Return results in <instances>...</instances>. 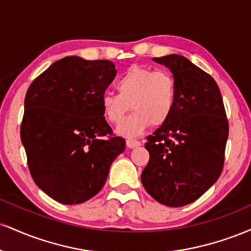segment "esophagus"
<instances>
[{"instance_id":"34e87169","label":"esophagus","mask_w":251,"mask_h":251,"mask_svg":"<svg viewBox=\"0 0 251 251\" xmlns=\"http://www.w3.org/2000/svg\"><path fill=\"white\" fill-rule=\"evenodd\" d=\"M126 145H127L128 149H134V148H138V146L142 145V143L138 142V140H135V139H127L126 140Z\"/></svg>"}]
</instances>
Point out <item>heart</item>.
Returning <instances> with one entry per match:
<instances>
[{"label": "heart", "mask_w": 251, "mask_h": 251, "mask_svg": "<svg viewBox=\"0 0 251 251\" xmlns=\"http://www.w3.org/2000/svg\"><path fill=\"white\" fill-rule=\"evenodd\" d=\"M118 93L105 92L100 98L103 117L111 124H119L118 133L138 137L150 125H164L171 117L177 98L176 80L168 71L132 66L117 81Z\"/></svg>", "instance_id": "heart-1"}]
</instances>
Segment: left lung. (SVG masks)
<instances>
[{
  "label": "left lung",
  "instance_id": "8db88e82",
  "mask_svg": "<svg viewBox=\"0 0 251 251\" xmlns=\"http://www.w3.org/2000/svg\"><path fill=\"white\" fill-rule=\"evenodd\" d=\"M153 61L171 71L177 98L170 119L148 137L150 160L142 183L159 203L184 206L220 178L229 124L214 77L177 54Z\"/></svg>",
  "mask_w": 251,
  "mask_h": 251
}]
</instances>
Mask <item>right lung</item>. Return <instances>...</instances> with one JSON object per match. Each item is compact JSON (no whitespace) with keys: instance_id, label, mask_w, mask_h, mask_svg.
Masks as SVG:
<instances>
[{"instance_id":"1","label":"right lung","mask_w":251,"mask_h":251,"mask_svg":"<svg viewBox=\"0 0 251 251\" xmlns=\"http://www.w3.org/2000/svg\"><path fill=\"white\" fill-rule=\"evenodd\" d=\"M108 60L66 56L31 82L25 98L21 140L34 181L62 204L94 197L125 150L103 117L100 98L113 81Z\"/></svg>"}]
</instances>
